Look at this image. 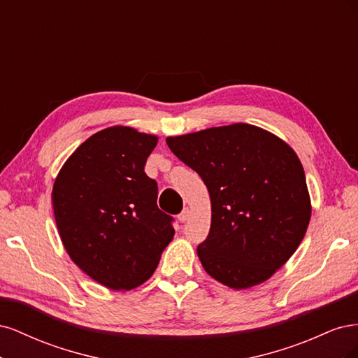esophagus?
Masks as SVG:
<instances>
[{
    "label": "esophagus",
    "mask_w": 358,
    "mask_h": 358,
    "mask_svg": "<svg viewBox=\"0 0 358 358\" xmlns=\"http://www.w3.org/2000/svg\"><path fill=\"white\" fill-rule=\"evenodd\" d=\"M188 218H189V209H188V208H185V209H183V210L178 215V220H179L180 222H185Z\"/></svg>",
    "instance_id": "esophagus-1"
}]
</instances>
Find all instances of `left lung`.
<instances>
[{
    "instance_id": "8db88e82",
    "label": "left lung",
    "mask_w": 358,
    "mask_h": 358,
    "mask_svg": "<svg viewBox=\"0 0 358 358\" xmlns=\"http://www.w3.org/2000/svg\"><path fill=\"white\" fill-rule=\"evenodd\" d=\"M166 142L209 191L210 231L197 248L206 272L236 289L264 282L296 252L310 220L305 171L294 150L248 124Z\"/></svg>"
}]
</instances>
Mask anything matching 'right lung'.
Returning <instances> with one entry per match:
<instances>
[{
  "instance_id": "right-lung-1",
  "label": "right lung",
  "mask_w": 358,
  "mask_h": 358,
  "mask_svg": "<svg viewBox=\"0 0 358 358\" xmlns=\"http://www.w3.org/2000/svg\"><path fill=\"white\" fill-rule=\"evenodd\" d=\"M157 140L134 128H106L74 150L53 185L70 258L110 289L148 280L175 236V218L158 209V185L145 173Z\"/></svg>"
}]
</instances>
